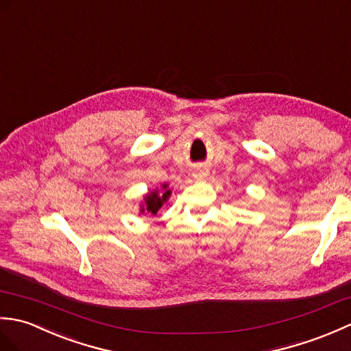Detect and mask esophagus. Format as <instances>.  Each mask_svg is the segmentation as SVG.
<instances>
[{
	"mask_svg": "<svg viewBox=\"0 0 351 351\" xmlns=\"http://www.w3.org/2000/svg\"><path fill=\"white\" fill-rule=\"evenodd\" d=\"M207 176H208V169H207V168H199V169H197L195 177L199 178V180H202V178H206Z\"/></svg>",
	"mask_w": 351,
	"mask_h": 351,
	"instance_id": "obj_1",
	"label": "esophagus"
}]
</instances>
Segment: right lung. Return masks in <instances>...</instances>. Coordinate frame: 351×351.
<instances>
[{
  "instance_id": "right-lung-1",
  "label": "right lung",
  "mask_w": 351,
  "mask_h": 351,
  "mask_svg": "<svg viewBox=\"0 0 351 351\" xmlns=\"http://www.w3.org/2000/svg\"><path fill=\"white\" fill-rule=\"evenodd\" d=\"M169 195H171V191L168 189L167 183L162 184L160 191L154 189L153 192L147 193L145 198H144V204L141 206V213L147 212V213L156 215L160 210V207L163 206V202L168 201Z\"/></svg>"
}]
</instances>
